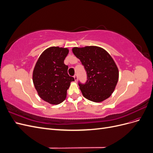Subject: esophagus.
Returning a JSON list of instances; mask_svg holds the SVG:
<instances>
[{
    "label": "esophagus",
    "mask_w": 153,
    "mask_h": 153,
    "mask_svg": "<svg viewBox=\"0 0 153 153\" xmlns=\"http://www.w3.org/2000/svg\"><path fill=\"white\" fill-rule=\"evenodd\" d=\"M74 78H75V82H77V80H78V77H77V75H75L73 76Z\"/></svg>",
    "instance_id": "esophagus-1"
}]
</instances>
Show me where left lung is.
I'll list each match as a JSON object with an SVG mask.
<instances>
[{"label": "left lung", "instance_id": "obj_1", "mask_svg": "<svg viewBox=\"0 0 153 153\" xmlns=\"http://www.w3.org/2000/svg\"><path fill=\"white\" fill-rule=\"evenodd\" d=\"M72 51L87 72L85 84L78 83L83 96L96 103L108 98L119 79L118 68L112 57L105 50L96 46L74 47Z\"/></svg>", "mask_w": 153, "mask_h": 153}]
</instances>
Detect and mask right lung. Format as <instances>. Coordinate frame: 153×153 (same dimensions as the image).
<instances>
[{
	"label": "right lung",
	"mask_w": 153,
	"mask_h": 153,
	"mask_svg": "<svg viewBox=\"0 0 153 153\" xmlns=\"http://www.w3.org/2000/svg\"><path fill=\"white\" fill-rule=\"evenodd\" d=\"M67 48L52 47L41 54L32 73L35 89L40 98L50 104L58 105L66 99L67 90L75 78L68 74L64 61Z\"/></svg>",
	"instance_id": "add662e5"
}]
</instances>
